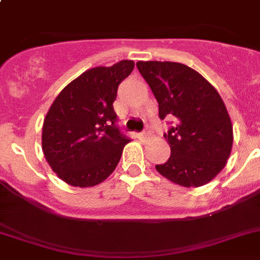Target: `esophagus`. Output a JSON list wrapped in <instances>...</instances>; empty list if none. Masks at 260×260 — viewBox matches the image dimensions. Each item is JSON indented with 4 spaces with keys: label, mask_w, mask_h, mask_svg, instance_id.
<instances>
[{
    "label": "esophagus",
    "mask_w": 260,
    "mask_h": 260,
    "mask_svg": "<svg viewBox=\"0 0 260 260\" xmlns=\"http://www.w3.org/2000/svg\"><path fill=\"white\" fill-rule=\"evenodd\" d=\"M141 136H142V139H149V137H150V136H151V133H150V131L145 129L144 132L141 133Z\"/></svg>",
    "instance_id": "obj_1"
}]
</instances>
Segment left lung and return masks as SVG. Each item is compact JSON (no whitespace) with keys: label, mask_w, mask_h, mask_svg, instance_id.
Instances as JSON below:
<instances>
[{"label":"left lung","mask_w":260,"mask_h":260,"mask_svg":"<svg viewBox=\"0 0 260 260\" xmlns=\"http://www.w3.org/2000/svg\"><path fill=\"white\" fill-rule=\"evenodd\" d=\"M136 66L158 101L159 118L175 119L165 133L171 156L156 171L185 188L211 181L226 165L233 144L232 121L217 90L182 63L140 60Z\"/></svg>","instance_id":"left-lung-1"}]
</instances>
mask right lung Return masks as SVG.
<instances>
[{
  "instance_id": "add662e5",
  "label": "right lung",
  "mask_w": 260,
  "mask_h": 260,
  "mask_svg": "<svg viewBox=\"0 0 260 260\" xmlns=\"http://www.w3.org/2000/svg\"><path fill=\"white\" fill-rule=\"evenodd\" d=\"M133 60L94 67L63 88L43 125V151L51 170L69 185L94 186L120 160L129 137L116 125L118 86L133 71Z\"/></svg>"
}]
</instances>
